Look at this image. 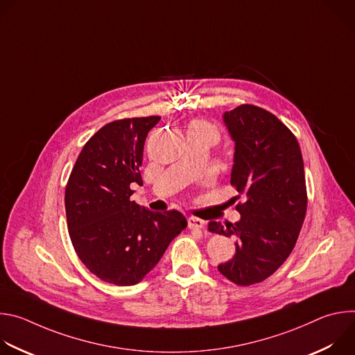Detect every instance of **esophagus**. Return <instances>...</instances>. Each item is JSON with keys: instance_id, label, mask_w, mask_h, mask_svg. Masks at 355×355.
Returning <instances> with one entry per match:
<instances>
[{"instance_id": "34e87169", "label": "esophagus", "mask_w": 355, "mask_h": 355, "mask_svg": "<svg viewBox=\"0 0 355 355\" xmlns=\"http://www.w3.org/2000/svg\"><path fill=\"white\" fill-rule=\"evenodd\" d=\"M204 226H205V222L202 220V219L193 218V216L188 218V227H189V229H192V230H199V229H204Z\"/></svg>"}]
</instances>
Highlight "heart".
<instances>
[{
  "label": "heart",
  "instance_id": "heart-1",
  "mask_svg": "<svg viewBox=\"0 0 355 355\" xmlns=\"http://www.w3.org/2000/svg\"><path fill=\"white\" fill-rule=\"evenodd\" d=\"M189 128H199V129H204V130H208V132H211L214 136H216L218 137V130H216V128L212 125V123H209V122H204V121H198V122H193Z\"/></svg>",
  "mask_w": 355,
  "mask_h": 355
}]
</instances>
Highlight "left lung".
<instances>
[{
	"label": "left lung",
	"mask_w": 355,
	"mask_h": 355,
	"mask_svg": "<svg viewBox=\"0 0 355 355\" xmlns=\"http://www.w3.org/2000/svg\"><path fill=\"white\" fill-rule=\"evenodd\" d=\"M223 122L234 141L230 184L245 202L236 207L239 222L208 229L236 239V254L218 270L248 286L272 275L295 247L308 207L305 170L296 137L271 112L243 104Z\"/></svg>",
	"instance_id": "1"
}]
</instances>
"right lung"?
<instances>
[{
    "label": "right lung",
    "mask_w": 355,
    "mask_h": 355,
    "mask_svg": "<svg viewBox=\"0 0 355 355\" xmlns=\"http://www.w3.org/2000/svg\"><path fill=\"white\" fill-rule=\"evenodd\" d=\"M159 121L130 118L101 128L83 147L66 187L67 227L78 259L118 286L140 282L187 227L181 212H151L130 199V184H143L146 136Z\"/></svg>",
    "instance_id": "right-lung-1"
}]
</instances>
